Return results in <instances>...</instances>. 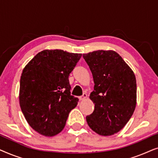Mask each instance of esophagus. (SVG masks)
<instances>
[{
    "label": "esophagus",
    "instance_id": "34e87169",
    "mask_svg": "<svg viewBox=\"0 0 158 158\" xmlns=\"http://www.w3.org/2000/svg\"><path fill=\"white\" fill-rule=\"evenodd\" d=\"M87 94H83V96H80L79 97V99H80V100H81V101H83V100H85V99L86 98H87Z\"/></svg>",
    "mask_w": 158,
    "mask_h": 158
}]
</instances>
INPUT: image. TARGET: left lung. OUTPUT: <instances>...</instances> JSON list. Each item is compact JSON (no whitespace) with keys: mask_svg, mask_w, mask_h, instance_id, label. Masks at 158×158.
Instances as JSON below:
<instances>
[{"mask_svg":"<svg viewBox=\"0 0 158 158\" xmlns=\"http://www.w3.org/2000/svg\"><path fill=\"white\" fill-rule=\"evenodd\" d=\"M95 83L89 98L94 112L86 116L90 128L102 136L113 135L129 122L137 103V83L132 70L113 50L83 54Z\"/></svg>","mask_w":158,"mask_h":158,"instance_id":"obj_1","label":"left lung"}]
</instances>
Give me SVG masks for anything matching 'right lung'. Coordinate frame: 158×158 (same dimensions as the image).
<instances>
[{
  "mask_svg": "<svg viewBox=\"0 0 158 158\" xmlns=\"http://www.w3.org/2000/svg\"><path fill=\"white\" fill-rule=\"evenodd\" d=\"M82 54L44 49L23 68L19 104L28 124L46 137L59 134L78 98L70 95L68 77Z\"/></svg>",
  "mask_w": 158,
  "mask_h": 158,
  "instance_id": "right-lung-1",
  "label": "right lung"
}]
</instances>
